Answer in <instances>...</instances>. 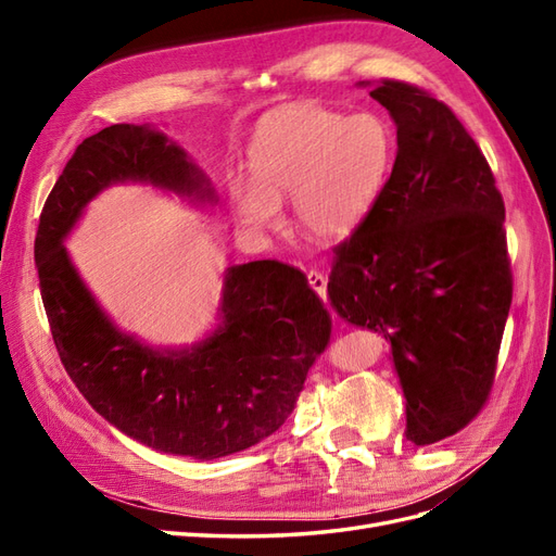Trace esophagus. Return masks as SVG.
<instances>
[{"label":"esophagus","mask_w":556,"mask_h":556,"mask_svg":"<svg viewBox=\"0 0 556 556\" xmlns=\"http://www.w3.org/2000/svg\"><path fill=\"white\" fill-rule=\"evenodd\" d=\"M308 285L319 296H325V292H327V276L315 271V268H313V271H308Z\"/></svg>","instance_id":"34e87169"}]
</instances>
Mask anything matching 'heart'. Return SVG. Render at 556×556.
<instances>
[{
    "label": "heart",
    "instance_id": "b5f03b06",
    "mask_svg": "<svg viewBox=\"0 0 556 556\" xmlns=\"http://www.w3.org/2000/svg\"><path fill=\"white\" fill-rule=\"evenodd\" d=\"M396 134L380 113L290 104L266 113L250 139L252 178L229 182L233 213L250 229H274L292 197L296 225L341 241L374 208L390 176Z\"/></svg>",
    "mask_w": 556,
    "mask_h": 556
}]
</instances>
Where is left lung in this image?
Instances as JSON below:
<instances>
[{
  "instance_id": "left-lung-1",
  "label": "left lung",
  "mask_w": 556,
  "mask_h": 556,
  "mask_svg": "<svg viewBox=\"0 0 556 556\" xmlns=\"http://www.w3.org/2000/svg\"><path fill=\"white\" fill-rule=\"evenodd\" d=\"M396 125L374 208L333 248L327 292L345 323L392 345L415 445L462 431L490 399L513 304L506 206L482 150L427 90L384 78Z\"/></svg>"
}]
</instances>
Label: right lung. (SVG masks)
Returning a JSON list of instances; mask_svg holds the SVG:
<instances>
[{
	"label": "right lung",
	"instance_id": "1",
	"mask_svg": "<svg viewBox=\"0 0 556 556\" xmlns=\"http://www.w3.org/2000/svg\"><path fill=\"white\" fill-rule=\"evenodd\" d=\"M150 182L215 201L206 176L153 127L111 125L83 141L50 190L37 229L39 288L60 359L90 406L148 447L217 459L271 435L294 410L331 315L299 268L257 260L227 268L223 323L185 350L117 329L62 245L113 182Z\"/></svg>",
	"mask_w": 556,
	"mask_h": 556
}]
</instances>
